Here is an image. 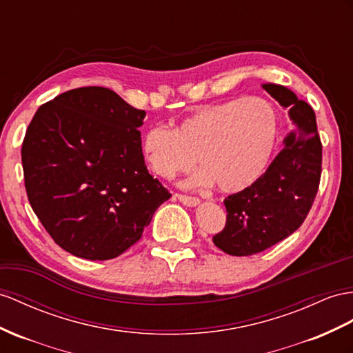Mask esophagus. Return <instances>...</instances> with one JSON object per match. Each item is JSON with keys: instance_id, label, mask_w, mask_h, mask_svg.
Listing matches in <instances>:
<instances>
[{"instance_id": "1", "label": "esophagus", "mask_w": 353, "mask_h": 353, "mask_svg": "<svg viewBox=\"0 0 353 353\" xmlns=\"http://www.w3.org/2000/svg\"><path fill=\"white\" fill-rule=\"evenodd\" d=\"M176 196L180 203L185 205H189V207H195L200 204V200H198L196 196H189V195H183V194H176Z\"/></svg>"}]
</instances>
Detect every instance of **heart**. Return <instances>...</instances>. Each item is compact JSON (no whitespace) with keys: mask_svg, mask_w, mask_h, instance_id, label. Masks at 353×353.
<instances>
[{"mask_svg":"<svg viewBox=\"0 0 353 353\" xmlns=\"http://www.w3.org/2000/svg\"><path fill=\"white\" fill-rule=\"evenodd\" d=\"M277 112L261 97L207 104L179 122L176 130L155 125L143 135L141 152L159 177L204 168L192 185H212L239 194L264 174L277 140Z\"/></svg>","mask_w":353,"mask_h":353,"instance_id":"b5f03b06","label":"heart"}]
</instances>
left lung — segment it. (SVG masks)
<instances>
[{
    "mask_svg": "<svg viewBox=\"0 0 353 353\" xmlns=\"http://www.w3.org/2000/svg\"><path fill=\"white\" fill-rule=\"evenodd\" d=\"M263 88L289 107L294 128L258 182L223 200L227 223L213 243L232 256L259 254L291 236L309 214L321 182L322 143L313 108L282 85Z\"/></svg>",
    "mask_w": 353,
    "mask_h": 353,
    "instance_id": "8db88e82",
    "label": "left lung"
}]
</instances>
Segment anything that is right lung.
I'll return each instance as SVG.
<instances>
[{
    "label": "right lung",
    "mask_w": 353,
    "mask_h": 353,
    "mask_svg": "<svg viewBox=\"0 0 353 353\" xmlns=\"http://www.w3.org/2000/svg\"><path fill=\"white\" fill-rule=\"evenodd\" d=\"M144 116L101 86L67 90L34 114L22 143L26 195L68 254L119 256L171 196L144 164Z\"/></svg>",
    "instance_id": "right-lung-1"
}]
</instances>
